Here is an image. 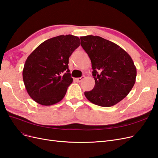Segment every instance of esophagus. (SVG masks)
Returning a JSON list of instances; mask_svg holds the SVG:
<instances>
[{
  "label": "esophagus",
  "instance_id": "esophagus-1",
  "mask_svg": "<svg viewBox=\"0 0 158 158\" xmlns=\"http://www.w3.org/2000/svg\"><path fill=\"white\" fill-rule=\"evenodd\" d=\"M84 78H85V76H82V77L76 78L75 80H76V82H82V80H83Z\"/></svg>",
  "mask_w": 158,
  "mask_h": 158
}]
</instances>
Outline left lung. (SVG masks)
<instances>
[{
  "label": "left lung",
  "mask_w": 158,
  "mask_h": 158,
  "mask_svg": "<svg viewBox=\"0 0 158 158\" xmlns=\"http://www.w3.org/2000/svg\"><path fill=\"white\" fill-rule=\"evenodd\" d=\"M81 45L92 62L95 85L84 95L90 102L111 107L125 98L136 82V69L127 52L99 37H80Z\"/></svg>",
  "instance_id": "left-lung-1"
}]
</instances>
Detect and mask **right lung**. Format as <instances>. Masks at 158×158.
I'll return each instance as SVG.
<instances>
[{
	"label": "right lung",
	"mask_w": 158,
	"mask_h": 158,
	"mask_svg": "<svg viewBox=\"0 0 158 158\" xmlns=\"http://www.w3.org/2000/svg\"><path fill=\"white\" fill-rule=\"evenodd\" d=\"M73 35H59L43 42L28 56L23 80L30 96L42 106H52L63 99L73 81L69 59L80 46Z\"/></svg>",
	"instance_id": "obj_1"
}]
</instances>
